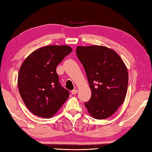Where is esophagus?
Segmentation results:
<instances>
[{
  "label": "esophagus",
  "instance_id": "obj_1",
  "mask_svg": "<svg viewBox=\"0 0 152 152\" xmlns=\"http://www.w3.org/2000/svg\"><path fill=\"white\" fill-rule=\"evenodd\" d=\"M71 93H72V95H75V94H76L77 93H78V90H77V89H73L72 91H71Z\"/></svg>",
  "mask_w": 152,
  "mask_h": 152
}]
</instances>
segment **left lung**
<instances>
[{
  "instance_id": "left-lung-1",
  "label": "left lung",
  "mask_w": 152,
  "mask_h": 152,
  "mask_svg": "<svg viewBox=\"0 0 152 152\" xmlns=\"http://www.w3.org/2000/svg\"><path fill=\"white\" fill-rule=\"evenodd\" d=\"M76 54L83 64L91 90L85 102L92 118L103 119L113 115L125 99L128 71L118 54L102 46H78Z\"/></svg>"
}]
</instances>
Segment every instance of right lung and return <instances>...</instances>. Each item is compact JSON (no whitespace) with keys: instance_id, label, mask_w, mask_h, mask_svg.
<instances>
[{"instance_id":"add662e5","label":"right lung","mask_w":152,"mask_h":152,"mask_svg":"<svg viewBox=\"0 0 152 152\" xmlns=\"http://www.w3.org/2000/svg\"><path fill=\"white\" fill-rule=\"evenodd\" d=\"M72 49L69 46H47L34 51L19 69L18 86L25 106L33 114L50 118L69 96L60 85L56 67Z\"/></svg>"}]
</instances>
